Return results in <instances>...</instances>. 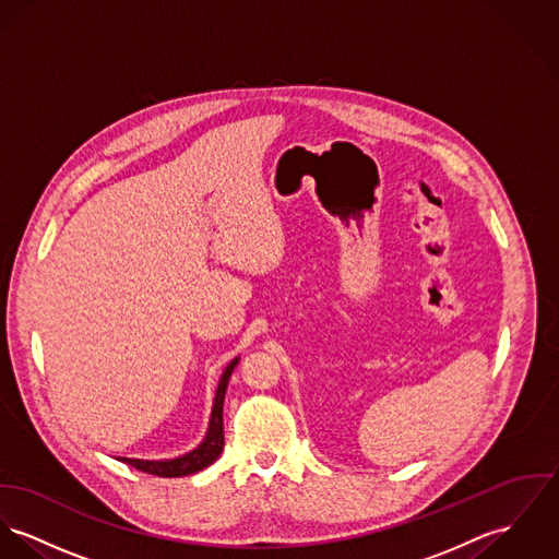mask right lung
Here are the masks:
<instances>
[{"label":"right lung","mask_w":559,"mask_h":559,"mask_svg":"<svg viewBox=\"0 0 559 559\" xmlns=\"http://www.w3.org/2000/svg\"><path fill=\"white\" fill-rule=\"evenodd\" d=\"M239 362V358H235L222 380H219V386H217V393H215V404H213V412H211V423H209V431H206V438H204L203 444L183 455L179 459H168V461H143V459H121L123 463L141 469V472H147L153 476H162V478H177V476H188V474H194V472H201L206 465H211L215 459L219 457L222 449H224V418H222V409H224V395H226V386H228V378L235 369V365Z\"/></svg>","instance_id":"right-lung-1"}]
</instances>
